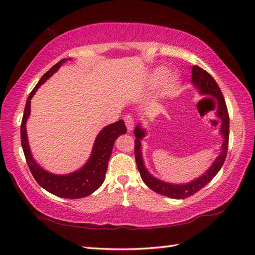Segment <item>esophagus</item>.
<instances>
[{
  "label": "esophagus",
  "mask_w": 255,
  "mask_h": 255,
  "mask_svg": "<svg viewBox=\"0 0 255 255\" xmlns=\"http://www.w3.org/2000/svg\"><path fill=\"white\" fill-rule=\"evenodd\" d=\"M124 121H125V124H126V127L129 131H131L133 129V126H134V122H133V118L131 115H126L124 117Z\"/></svg>",
  "instance_id": "esophagus-1"
}]
</instances>
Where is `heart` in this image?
Wrapping results in <instances>:
<instances>
[{
  "mask_svg": "<svg viewBox=\"0 0 255 255\" xmlns=\"http://www.w3.org/2000/svg\"><path fill=\"white\" fill-rule=\"evenodd\" d=\"M167 75H169V71L164 68H158L155 69L154 71L150 74L149 77V88L155 90L160 88V86L164 83V81L166 80ZM178 85V79L175 75H172L170 79L166 81L165 85H164V92L166 94H172L177 89Z\"/></svg>",
  "mask_w": 255,
  "mask_h": 255,
  "instance_id": "heart-1",
  "label": "heart"
}]
</instances>
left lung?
<instances>
[{
    "mask_svg": "<svg viewBox=\"0 0 255 255\" xmlns=\"http://www.w3.org/2000/svg\"><path fill=\"white\" fill-rule=\"evenodd\" d=\"M192 83L202 95H208L216 99V116H217L220 122V133L224 137V142L223 145H221V153L216 158L214 163L211 164V166L203 175H200L199 177L195 178L194 181L186 184L166 183L152 176L148 172V170L145 169L141 153V140L145 137L147 132H145V129L140 126V124L137 125L133 131L134 137H136V140H134V156H136V163L142 181L145 183V185L155 193L175 199H182L192 196L195 193L200 191L205 185H207L221 169L226 160L227 151H228L229 114L220 88L208 72H206L204 69L199 68L196 64L192 68Z\"/></svg>",
    "mask_w": 255,
    "mask_h": 255,
    "instance_id": "left-lung-1",
    "label": "left lung"
}]
</instances>
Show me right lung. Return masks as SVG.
<instances>
[{"instance_id":"add662e5","label":"right lung","mask_w":255,"mask_h":255,"mask_svg":"<svg viewBox=\"0 0 255 255\" xmlns=\"http://www.w3.org/2000/svg\"><path fill=\"white\" fill-rule=\"evenodd\" d=\"M67 60H70V59H62L61 61L55 64L49 71L42 75L39 82L37 83L34 90L30 92L25 105L23 119H21L20 139L26 162L36 182L42 188L56 195V196L77 199L89 196L92 193H94L104 182L108 160L111 158L114 143H115L116 139L121 134L126 133L127 128L125 126L123 119L103 128L95 139L93 149H92V153L88 162L80 170L70 173V174H52V173L42 169L37 163L31 155L26 132V122L30 115V100L35 95L37 90L39 89V86L42 83H45L61 67V64Z\"/></svg>"}]
</instances>
